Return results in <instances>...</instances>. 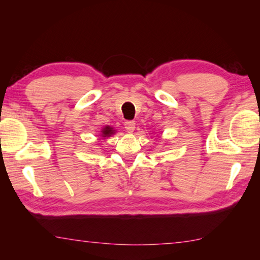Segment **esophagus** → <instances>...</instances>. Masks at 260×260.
I'll return each instance as SVG.
<instances>
[{"label": "esophagus", "instance_id": "obj_1", "mask_svg": "<svg viewBox=\"0 0 260 260\" xmlns=\"http://www.w3.org/2000/svg\"><path fill=\"white\" fill-rule=\"evenodd\" d=\"M124 126H125V129L127 133H133V132L135 131V121H133V120L125 121Z\"/></svg>", "mask_w": 260, "mask_h": 260}]
</instances>
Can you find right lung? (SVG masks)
Masks as SVG:
<instances>
[{"label": "right lung", "mask_w": 260, "mask_h": 260, "mask_svg": "<svg viewBox=\"0 0 260 260\" xmlns=\"http://www.w3.org/2000/svg\"><path fill=\"white\" fill-rule=\"evenodd\" d=\"M116 133V131L113 128V127L110 126H105L102 128L101 131V137H103L102 140H105V139H108V137H110L112 135H114Z\"/></svg>", "instance_id": "obj_1"}]
</instances>
